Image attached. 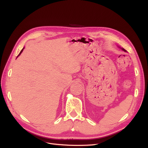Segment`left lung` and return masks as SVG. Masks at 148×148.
Masks as SVG:
<instances>
[{"label": "left lung", "instance_id": "left-lung-1", "mask_svg": "<svg viewBox=\"0 0 148 148\" xmlns=\"http://www.w3.org/2000/svg\"><path fill=\"white\" fill-rule=\"evenodd\" d=\"M122 50H124V51H125V49H123Z\"/></svg>", "mask_w": 148, "mask_h": 148}]
</instances>
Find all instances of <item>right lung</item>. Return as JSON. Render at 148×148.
Wrapping results in <instances>:
<instances>
[{"mask_svg":"<svg viewBox=\"0 0 148 148\" xmlns=\"http://www.w3.org/2000/svg\"><path fill=\"white\" fill-rule=\"evenodd\" d=\"M23 49H24V48H23V49H22V50H21V51H20V53H19V54H18V56H19V55H20V54H21V52H22V51H23ZM18 56H17V57H18Z\"/></svg>","mask_w":148,"mask_h":148,"instance_id":"1","label":"right lung"}]
</instances>
